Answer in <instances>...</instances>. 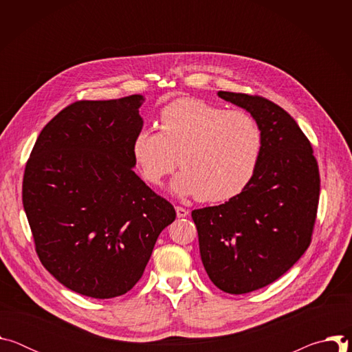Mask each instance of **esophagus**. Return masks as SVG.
<instances>
[{
  "label": "esophagus",
  "instance_id": "34e87169",
  "mask_svg": "<svg viewBox=\"0 0 352 352\" xmlns=\"http://www.w3.org/2000/svg\"><path fill=\"white\" fill-rule=\"evenodd\" d=\"M175 212H177V217H178V219L186 217V216L189 214V210H186V209H184V208H181V206H177V208H175Z\"/></svg>",
  "mask_w": 352,
  "mask_h": 352
}]
</instances>
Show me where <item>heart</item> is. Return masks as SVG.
<instances>
[{
  "label": "heart",
  "instance_id": "1",
  "mask_svg": "<svg viewBox=\"0 0 352 352\" xmlns=\"http://www.w3.org/2000/svg\"><path fill=\"white\" fill-rule=\"evenodd\" d=\"M160 132L140 129L132 156L142 177L160 185L177 166L170 189L202 202H224L241 193L256 174L263 133L246 111H224L204 100L182 97L166 106Z\"/></svg>",
  "mask_w": 352,
  "mask_h": 352
}]
</instances>
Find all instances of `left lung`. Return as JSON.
I'll return each instance as SVG.
<instances>
[{
    "label": "left lung",
    "instance_id": "obj_1",
    "mask_svg": "<svg viewBox=\"0 0 352 352\" xmlns=\"http://www.w3.org/2000/svg\"><path fill=\"white\" fill-rule=\"evenodd\" d=\"M255 118L263 150L255 177L228 202L192 212L200 258L228 294L263 288L304 255L316 220L320 178L314 150L295 120L270 100L219 91Z\"/></svg>",
    "mask_w": 352,
    "mask_h": 352
}]
</instances>
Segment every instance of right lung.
Instances as JSON below:
<instances>
[{
	"instance_id": "add662e5",
	"label": "right lung",
	"mask_w": 352,
	"mask_h": 352,
	"mask_svg": "<svg viewBox=\"0 0 352 352\" xmlns=\"http://www.w3.org/2000/svg\"><path fill=\"white\" fill-rule=\"evenodd\" d=\"M143 102L132 94L68 106L43 128L25 168L23 209L40 262L90 298L128 292L175 220L133 171Z\"/></svg>"
}]
</instances>
